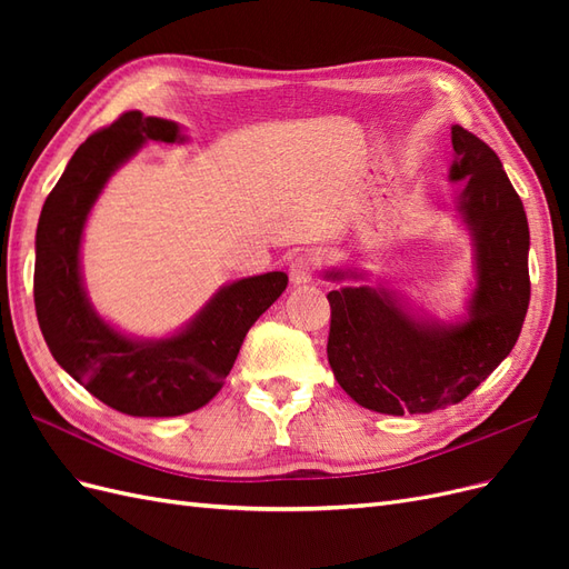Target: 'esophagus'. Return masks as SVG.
<instances>
[{
	"label": "esophagus",
	"instance_id": "1",
	"mask_svg": "<svg viewBox=\"0 0 569 569\" xmlns=\"http://www.w3.org/2000/svg\"><path fill=\"white\" fill-rule=\"evenodd\" d=\"M313 272H316L313 258L308 256V253H301L289 266V280H291V284H297V287L299 284H308V282L313 280Z\"/></svg>",
	"mask_w": 569,
	"mask_h": 569
}]
</instances>
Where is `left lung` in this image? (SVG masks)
Masks as SVG:
<instances>
[{"mask_svg": "<svg viewBox=\"0 0 569 569\" xmlns=\"http://www.w3.org/2000/svg\"><path fill=\"white\" fill-rule=\"evenodd\" d=\"M453 213L472 242V282L460 316L439 320L401 291L366 284L358 266L327 268L332 308L327 360L339 387L375 412H432L462 401L512 351L529 306L525 206L493 149L451 128Z\"/></svg>", "mask_w": 569, "mask_h": 569, "instance_id": "8db88e82", "label": "left lung"}]
</instances>
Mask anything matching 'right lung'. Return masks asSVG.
<instances>
[{"mask_svg":"<svg viewBox=\"0 0 569 569\" xmlns=\"http://www.w3.org/2000/svg\"><path fill=\"white\" fill-rule=\"evenodd\" d=\"M147 142L184 144L176 120L130 111L84 140L51 189L36 234V311L57 363L99 401L134 418H176L209 403L249 327L280 299L287 272L222 284L166 337H137L97 313L82 278V234L116 170Z\"/></svg>","mask_w":569,"mask_h":569,"instance_id":"1","label":"right lung"}]
</instances>
